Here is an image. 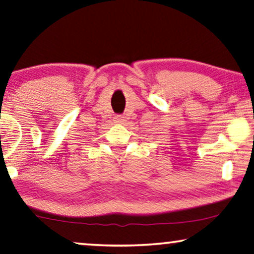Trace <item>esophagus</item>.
I'll return each instance as SVG.
<instances>
[{
  "instance_id": "34e87169",
  "label": "esophagus",
  "mask_w": 254,
  "mask_h": 254,
  "mask_svg": "<svg viewBox=\"0 0 254 254\" xmlns=\"http://www.w3.org/2000/svg\"><path fill=\"white\" fill-rule=\"evenodd\" d=\"M124 117L123 116H121V115H117L116 117H115V122L116 123H123L124 122Z\"/></svg>"
}]
</instances>
